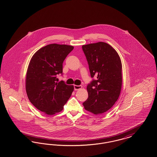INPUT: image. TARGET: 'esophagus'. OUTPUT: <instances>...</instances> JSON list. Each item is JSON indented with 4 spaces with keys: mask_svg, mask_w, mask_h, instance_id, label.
Returning <instances> with one entry per match:
<instances>
[{
    "mask_svg": "<svg viewBox=\"0 0 157 157\" xmlns=\"http://www.w3.org/2000/svg\"><path fill=\"white\" fill-rule=\"evenodd\" d=\"M74 90H80L82 88V85H74Z\"/></svg>",
    "mask_w": 157,
    "mask_h": 157,
    "instance_id": "34e87169",
    "label": "esophagus"
}]
</instances>
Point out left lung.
I'll return each mask as SVG.
<instances>
[{
  "mask_svg": "<svg viewBox=\"0 0 157 157\" xmlns=\"http://www.w3.org/2000/svg\"><path fill=\"white\" fill-rule=\"evenodd\" d=\"M91 78L87 86L88 98L85 109L95 115L106 112L120 97L122 86V63L120 56L111 45L103 42L83 45Z\"/></svg>",
  "mask_w": 157,
  "mask_h": 157,
  "instance_id": "obj_1",
  "label": "left lung"
}]
</instances>
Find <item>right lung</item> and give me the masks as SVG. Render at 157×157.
Listing matches in <instances>:
<instances>
[{"label":"right lung","instance_id":"obj_1","mask_svg":"<svg viewBox=\"0 0 157 157\" xmlns=\"http://www.w3.org/2000/svg\"><path fill=\"white\" fill-rule=\"evenodd\" d=\"M71 45L50 44L39 49L30 59L26 77V90L30 102L48 115L60 112L74 90L73 85L63 81V62L74 49Z\"/></svg>","mask_w":157,"mask_h":157}]
</instances>
